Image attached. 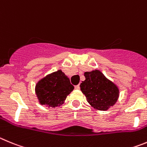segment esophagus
<instances>
[{
	"label": "esophagus",
	"instance_id": "esophagus-1",
	"mask_svg": "<svg viewBox=\"0 0 147 147\" xmlns=\"http://www.w3.org/2000/svg\"><path fill=\"white\" fill-rule=\"evenodd\" d=\"M75 89H80V86H79V85L75 86Z\"/></svg>",
	"mask_w": 147,
	"mask_h": 147
}]
</instances>
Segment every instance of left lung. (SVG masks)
Segmentation results:
<instances>
[{
	"label": "left lung",
	"mask_w": 147,
	"mask_h": 147,
	"mask_svg": "<svg viewBox=\"0 0 147 147\" xmlns=\"http://www.w3.org/2000/svg\"><path fill=\"white\" fill-rule=\"evenodd\" d=\"M84 76L86 80L80 87L90 105L100 111H106L113 106L118 100V87L99 70L86 72Z\"/></svg>",
	"instance_id": "left-lung-1"
}]
</instances>
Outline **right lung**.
I'll list each match as a JSON object with an SVG mask.
<instances>
[{
	"label": "right lung",
	"mask_w": 147,
	"mask_h": 147,
	"mask_svg": "<svg viewBox=\"0 0 147 147\" xmlns=\"http://www.w3.org/2000/svg\"><path fill=\"white\" fill-rule=\"evenodd\" d=\"M73 89L68 77L59 70L39 80L35 91L41 105L55 108L62 105Z\"/></svg>",
	"instance_id": "add662e5"
}]
</instances>
